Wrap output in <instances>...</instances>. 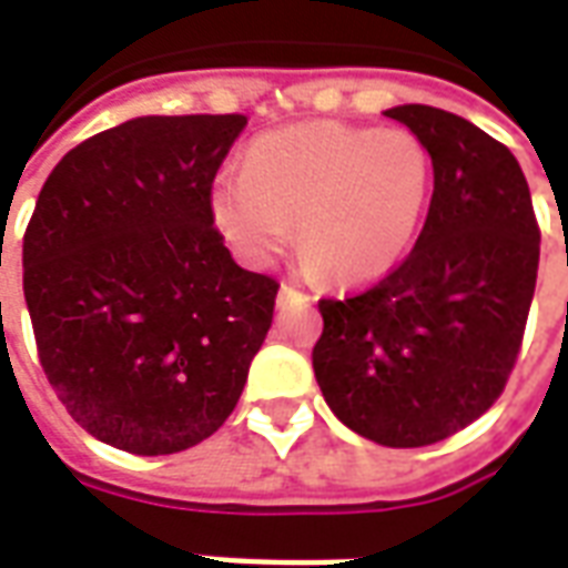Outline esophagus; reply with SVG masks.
<instances>
[{
	"label": "esophagus",
	"mask_w": 568,
	"mask_h": 568,
	"mask_svg": "<svg viewBox=\"0 0 568 568\" xmlns=\"http://www.w3.org/2000/svg\"><path fill=\"white\" fill-rule=\"evenodd\" d=\"M292 301H310L304 292H297L295 285H283L280 288V307H285V304H292Z\"/></svg>",
	"instance_id": "34e87169"
}]
</instances>
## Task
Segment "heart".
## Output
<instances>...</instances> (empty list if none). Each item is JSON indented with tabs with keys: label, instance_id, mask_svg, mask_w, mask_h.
Here are the masks:
<instances>
[{
	"label": "heart",
	"instance_id": "obj_1",
	"mask_svg": "<svg viewBox=\"0 0 568 568\" xmlns=\"http://www.w3.org/2000/svg\"><path fill=\"white\" fill-rule=\"evenodd\" d=\"M435 187L432 151L405 128L368 130L313 121L264 133L243 170L212 185V219L252 267L295 240L310 273L374 283L417 240Z\"/></svg>",
	"mask_w": 568,
	"mask_h": 568
}]
</instances>
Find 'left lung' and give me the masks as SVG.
I'll list each match as a JSON object with an SVG mask.
<instances>
[{"mask_svg":"<svg viewBox=\"0 0 568 568\" xmlns=\"http://www.w3.org/2000/svg\"><path fill=\"white\" fill-rule=\"evenodd\" d=\"M432 151L428 215L398 267L356 295L322 297L313 371L334 417L383 447H426L496 405L517 365L538 276L520 163L471 121L386 112Z\"/></svg>","mask_w":568,"mask_h":568,"instance_id":"obj_1","label":"left lung"}]
</instances>
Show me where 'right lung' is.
Masks as SVG:
<instances>
[{
	"instance_id": "right-lung-1",
	"label": "right lung",
	"mask_w": 568,
	"mask_h": 568,
	"mask_svg": "<svg viewBox=\"0 0 568 568\" xmlns=\"http://www.w3.org/2000/svg\"><path fill=\"white\" fill-rule=\"evenodd\" d=\"M246 115H149L57 163L23 234L39 362L69 417L136 456L194 447L240 402L280 283L243 271L212 182ZM2 252V246H0Z\"/></svg>"
}]
</instances>
